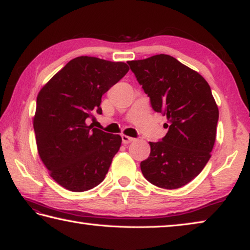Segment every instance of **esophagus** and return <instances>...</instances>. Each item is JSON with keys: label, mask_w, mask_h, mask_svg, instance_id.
Masks as SVG:
<instances>
[{"label": "esophagus", "mask_w": 250, "mask_h": 250, "mask_svg": "<svg viewBox=\"0 0 250 250\" xmlns=\"http://www.w3.org/2000/svg\"><path fill=\"white\" fill-rule=\"evenodd\" d=\"M121 138H122V143H124V145H129V143L134 141L133 138L128 137V135H125V134H122Z\"/></svg>", "instance_id": "esophagus-1"}]
</instances>
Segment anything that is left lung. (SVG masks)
I'll list each match as a JSON object with an SVG mask.
<instances>
[{
    "label": "left lung",
    "mask_w": 250,
    "mask_h": 250,
    "mask_svg": "<svg viewBox=\"0 0 250 250\" xmlns=\"http://www.w3.org/2000/svg\"><path fill=\"white\" fill-rule=\"evenodd\" d=\"M128 64L154 111L167 119L166 137L150 142L149 158L140 164L142 174L158 188H182L204 168L216 139L218 108L209 84L170 55Z\"/></svg>",
    "instance_id": "8db88e82"
}]
</instances>
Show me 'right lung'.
I'll return each mask as SVG.
<instances>
[{
    "label": "right lung",
    "mask_w": 250,
    "mask_h": 250,
    "mask_svg": "<svg viewBox=\"0 0 250 250\" xmlns=\"http://www.w3.org/2000/svg\"><path fill=\"white\" fill-rule=\"evenodd\" d=\"M128 71L122 62L76 57L37 95L33 118L37 151L53 180L68 191L84 192L100 184L120 149L119 134L87 121L103 113L101 97Z\"/></svg>",
    "instance_id": "add662e5"
}]
</instances>
